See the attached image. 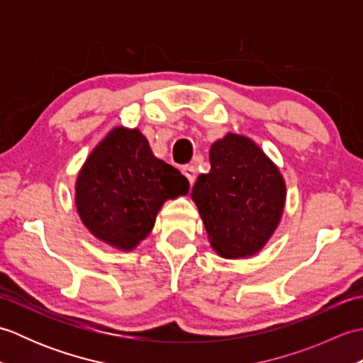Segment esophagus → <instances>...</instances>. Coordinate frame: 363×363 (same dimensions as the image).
<instances>
[{
	"mask_svg": "<svg viewBox=\"0 0 363 363\" xmlns=\"http://www.w3.org/2000/svg\"><path fill=\"white\" fill-rule=\"evenodd\" d=\"M182 174L187 177L189 182H190V186H194V182H195V179H196V168H195L194 165L182 167Z\"/></svg>",
	"mask_w": 363,
	"mask_h": 363,
	"instance_id": "1",
	"label": "esophagus"
}]
</instances>
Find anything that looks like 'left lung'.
Listing matches in <instances>:
<instances>
[{
    "label": "left lung",
    "instance_id": "1",
    "mask_svg": "<svg viewBox=\"0 0 363 363\" xmlns=\"http://www.w3.org/2000/svg\"><path fill=\"white\" fill-rule=\"evenodd\" d=\"M211 172L191 189L212 248L225 259L250 257L279 225L284 177L251 138L229 133L211 146Z\"/></svg>",
    "mask_w": 363,
    "mask_h": 363
}]
</instances>
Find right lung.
I'll return each mask as SVG.
<instances>
[{
  "label": "right lung",
  "mask_w": 363,
  "mask_h": 363,
  "mask_svg": "<svg viewBox=\"0 0 363 363\" xmlns=\"http://www.w3.org/2000/svg\"><path fill=\"white\" fill-rule=\"evenodd\" d=\"M187 194V177L154 157L140 130L118 126L82 165L74 201L91 234L115 248L130 251L148 237L167 199Z\"/></svg>",
  "instance_id": "right-lung-1"
}]
</instances>
